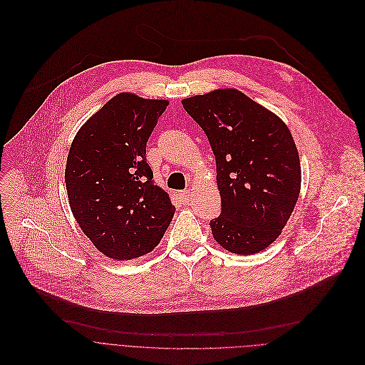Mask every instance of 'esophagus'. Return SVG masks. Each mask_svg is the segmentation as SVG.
I'll return each instance as SVG.
<instances>
[{
    "instance_id": "esophagus-1",
    "label": "esophagus",
    "mask_w": 365,
    "mask_h": 365,
    "mask_svg": "<svg viewBox=\"0 0 365 365\" xmlns=\"http://www.w3.org/2000/svg\"><path fill=\"white\" fill-rule=\"evenodd\" d=\"M178 197L181 198V201L184 202V204H187L188 201H190V198H191V192L190 191H180V194H178Z\"/></svg>"
}]
</instances>
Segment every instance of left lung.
I'll return each instance as SVG.
<instances>
[{"instance_id": "obj_1", "label": "left lung", "mask_w": 365, "mask_h": 365, "mask_svg": "<svg viewBox=\"0 0 365 365\" xmlns=\"http://www.w3.org/2000/svg\"><path fill=\"white\" fill-rule=\"evenodd\" d=\"M202 128L217 165L222 212L212 237L236 255L269 247L286 226L301 191L292 133L280 118L237 89H217L182 101Z\"/></svg>"}]
</instances>
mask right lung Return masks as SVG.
<instances>
[{
	"label": "right lung",
	"mask_w": 365,
	"mask_h": 365,
	"mask_svg": "<svg viewBox=\"0 0 365 365\" xmlns=\"http://www.w3.org/2000/svg\"><path fill=\"white\" fill-rule=\"evenodd\" d=\"M168 101L119 93L79 129L67 155L70 208L99 252L130 260L154 250L175 207L154 184L147 142Z\"/></svg>",
	"instance_id": "right-lung-1"
}]
</instances>
